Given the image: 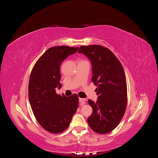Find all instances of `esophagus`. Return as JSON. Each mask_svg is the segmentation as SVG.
Wrapping results in <instances>:
<instances>
[{"label": "esophagus", "mask_w": 158, "mask_h": 158, "mask_svg": "<svg viewBox=\"0 0 158 158\" xmlns=\"http://www.w3.org/2000/svg\"><path fill=\"white\" fill-rule=\"evenodd\" d=\"M79 102L80 103V104L83 106V105L85 104V99L84 98H79Z\"/></svg>", "instance_id": "1"}]
</instances>
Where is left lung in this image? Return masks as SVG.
Returning a JSON list of instances; mask_svg holds the SVG:
<instances>
[{"instance_id": "obj_1", "label": "left lung", "mask_w": 158, "mask_h": 158, "mask_svg": "<svg viewBox=\"0 0 158 158\" xmlns=\"http://www.w3.org/2000/svg\"><path fill=\"white\" fill-rule=\"evenodd\" d=\"M78 52L90 60L92 81L98 87L97 102L88 100L93 109L88 118V125L96 133H108L117 127L125 113L127 88L125 72L120 61L106 47L83 45Z\"/></svg>"}]
</instances>
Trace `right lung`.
I'll list each match as a JSON object with an SVG mask.
<instances>
[{"mask_svg":"<svg viewBox=\"0 0 158 158\" xmlns=\"http://www.w3.org/2000/svg\"><path fill=\"white\" fill-rule=\"evenodd\" d=\"M79 47H51L36 62L30 78L28 96L33 114L40 125L49 132L60 133L70 125L78 107V97L56 94L61 88L60 66Z\"/></svg>","mask_w":158,"mask_h":158,"instance_id":"right-lung-1","label":"right lung"}]
</instances>
